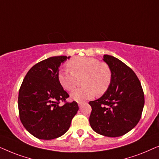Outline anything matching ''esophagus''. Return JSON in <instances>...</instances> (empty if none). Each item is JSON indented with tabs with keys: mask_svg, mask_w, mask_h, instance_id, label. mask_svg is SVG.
<instances>
[{
	"mask_svg": "<svg viewBox=\"0 0 159 159\" xmlns=\"http://www.w3.org/2000/svg\"><path fill=\"white\" fill-rule=\"evenodd\" d=\"M83 104H84L83 102H78V106H79V107H81L82 105H83Z\"/></svg>",
	"mask_w": 159,
	"mask_h": 159,
	"instance_id": "esophagus-1",
	"label": "esophagus"
}]
</instances>
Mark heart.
I'll use <instances>...</instances> for the list:
<instances>
[{
  "label": "heart",
  "mask_w": 159,
  "mask_h": 159,
  "mask_svg": "<svg viewBox=\"0 0 159 159\" xmlns=\"http://www.w3.org/2000/svg\"><path fill=\"white\" fill-rule=\"evenodd\" d=\"M70 71L60 70L58 81L62 87L68 92L75 88L78 78L84 77V87L73 91L70 98L78 102L92 99L97 94L102 95L108 90L113 79V72L106 62L89 57H78L67 62Z\"/></svg>",
  "instance_id": "obj_1"
}]
</instances>
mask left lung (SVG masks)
<instances>
[{"label":"left lung","instance_id":"1","mask_svg":"<svg viewBox=\"0 0 159 159\" xmlns=\"http://www.w3.org/2000/svg\"><path fill=\"white\" fill-rule=\"evenodd\" d=\"M103 60L113 72L108 90L100 98L90 101L89 123L99 134L116 137L126 134L140 120L145 103L140 81L134 72L126 64L105 54Z\"/></svg>","mask_w":159,"mask_h":159}]
</instances>
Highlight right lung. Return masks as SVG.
<instances>
[{
  "label": "right lung",
  "mask_w": 159,
  "mask_h": 159,
  "mask_svg": "<svg viewBox=\"0 0 159 159\" xmlns=\"http://www.w3.org/2000/svg\"><path fill=\"white\" fill-rule=\"evenodd\" d=\"M69 57H52L33 65L19 91L21 122L39 139H52L64 134L79 109L76 102L66 101L69 94L58 81L59 67ZM61 101L64 102L62 107Z\"/></svg>",
  "instance_id": "obj_1"
}]
</instances>
